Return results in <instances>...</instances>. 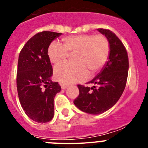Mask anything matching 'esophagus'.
<instances>
[{"label":"esophagus","mask_w":148,"mask_h":148,"mask_svg":"<svg viewBox=\"0 0 148 148\" xmlns=\"http://www.w3.org/2000/svg\"><path fill=\"white\" fill-rule=\"evenodd\" d=\"M61 86H62V89H66L67 87H68V85H66V84H61Z\"/></svg>","instance_id":"esophagus-1"}]
</instances>
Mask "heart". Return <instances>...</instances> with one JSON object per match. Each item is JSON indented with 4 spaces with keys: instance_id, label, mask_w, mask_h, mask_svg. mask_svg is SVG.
Segmentation results:
<instances>
[{
    "instance_id": "heart-1",
    "label": "heart",
    "mask_w": 148,
    "mask_h": 148,
    "mask_svg": "<svg viewBox=\"0 0 148 148\" xmlns=\"http://www.w3.org/2000/svg\"><path fill=\"white\" fill-rule=\"evenodd\" d=\"M110 42L102 34H78L67 36L62 39V45L53 42L48 48L47 54L52 64L66 62L69 54L75 53L74 64H64L54 69V77L62 84L84 81L101 69L108 60Z\"/></svg>"
}]
</instances>
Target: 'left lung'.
<instances>
[{
    "instance_id": "1",
    "label": "left lung",
    "mask_w": 148,
    "mask_h": 148,
    "mask_svg": "<svg viewBox=\"0 0 148 148\" xmlns=\"http://www.w3.org/2000/svg\"><path fill=\"white\" fill-rule=\"evenodd\" d=\"M110 42L109 60L102 71L87 84L92 87L78 84L79 94L74 103L80 110L89 114H100L111 108L119 100L126 86L129 59L126 48L114 33L98 28Z\"/></svg>"
}]
</instances>
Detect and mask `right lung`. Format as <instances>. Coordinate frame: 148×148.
I'll use <instances>...</instances> for the list:
<instances>
[{
    "label": "right lung",
    "instance_id": "1",
    "mask_svg": "<svg viewBox=\"0 0 148 148\" xmlns=\"http://www.w3.org/2000/svg\"><path fill=\"white\" fill-rule=\"evenodd\" d=\"M62 33L44 31L31 37L22 48L18 61L16 85L21 107L28 117L46 123L53 117V99L61 91L51 80L53 69L48 57L51 42Z\"/></svg>",
    "mask_w": 148,
    "mask_h": 148
}]
</instances>
